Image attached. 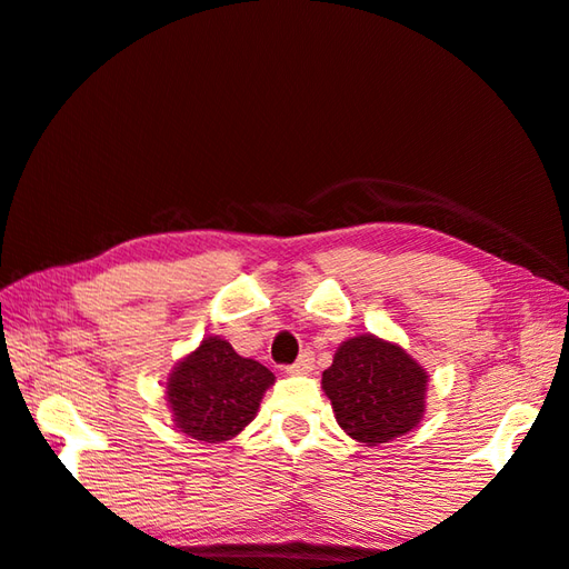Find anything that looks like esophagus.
Returning a JSON list of instances; mask_svg holds the SVG:
<instances>
[{"mask_svg": "<svg viewBox=\"0 0 569 569\" xmlns=\"http://www.w3.org/2000/svg\"><path fill=\"white\" fill-rule=\"evenodd\" d=\"M312 369H315V353L305 349L295 363H289L287 373H292V377H305V373H309Z\"/></svg>", "mask_w": 569, "mask_h": 569, "instance_id": "esophagus-1", "label": "esophagus"}]
</instances>
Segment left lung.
Returning a JSON list of instances; mask_svg holds the SVG:
<instances>
[{
  "label": "left lung",
  "instance_id": "left-lung-1",
  "mask_svg": "<svg viewBox=\"0 0 569 569\" xmlns=\"http://www.w3.org/2000/svg\"><path fill=\"white\" fill-rule=\"evenodd\" d=\"M426 386L428 373L411 353L373 335L347 339L321 373L337 423L367 446L389 443L418 426Z\"/></svg>",
  "mask_w": 569,
  "mask_h": 569
}]
</instances>
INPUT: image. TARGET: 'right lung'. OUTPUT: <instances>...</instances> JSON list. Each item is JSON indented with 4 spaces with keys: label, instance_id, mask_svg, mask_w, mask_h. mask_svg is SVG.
<instances>
[{
    "label": "right lung",
    "instance_id": "add662e5",
    "mask_svg": "<svg viewBox=\"0 0 569 569\" xmlns=\"http://www.w3.org/2000/svg\"><path fill=\"white\" fill-rule=\"evenodd\" d=\"M274 373L260 361L244 359L230 341L208 337L176 363L166 383V399L176 426L206 443H222L248 426Z\"/></svg>",
    "mask_w": 569,
    "mask_h": 569
}]
</instances>
